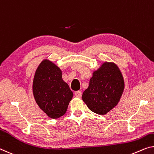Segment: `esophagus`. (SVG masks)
I'll list each match as a JSON object with an SVG mask.
<instances>
[{"mask_svg":"<svg viewBox=\"0 0 154 154\" xmlns=\"http://www.w3.org/2000/svg\"><path fill=\"white\" fill-rule=\"evenodd\" d=\"M75 95L77 97H82V91H76V92H75Z\"/></svg>","mask_w":154,"mask_h":154,"instance_id":"1","label":"esophagus"}]
</instances>
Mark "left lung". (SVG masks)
I'll list each match as a JSON object with an SVG mask.
<instances>
[{"mask_svg": "<svg viewBox=\"0 0 154 154\" xmlns=\"http://www.w3.org/2000/svg\"><path fill=\"white\" fill-rule=\"evenodd\" d=\"M124 88L125 82L118 66L105 62L93 72L82 100L91 111L105 115L118 104Z\"/></svg>", "mask_w": 154, "mask_h": 154, "instance_id": "left-lung-1", "label": "left lung"}]
</instances>
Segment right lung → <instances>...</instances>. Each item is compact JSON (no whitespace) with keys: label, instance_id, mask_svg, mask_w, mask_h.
<instances>
[{"label":"right lung","instance_id":"obj_1","mask_svg":"<svg viewBox=\"0 0 154 154\" xmlns=\"http://www.w3.org/2000/svg\"><path fill=\"white\" fill-rule=\"evenodd\" d=\"M32 89L38 106L52 119L66 113L73 96L68 85L62 79L60 68L47 59L36 70Z\"/></svg>","mask_w":154,"mask_h":154}]
</instances>
